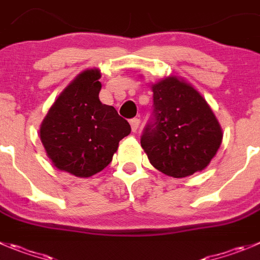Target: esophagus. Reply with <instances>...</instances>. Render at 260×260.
Wrapping results in <instances>:
<instances>
[{
    "label": "esophagus",
    "mask_w": 260,
    "mask_h": 260,
    "mask_svg": "<svg viewBox=\"0 0 260 260\" xmlns=\"http://www.w3.org/2000/svg\"><path fill=\"white\" fill-rule=\"evenodd\" d=\"M131 128H132L133 132H137L138 127H140V119L138 118H133L131 119Z\"/></svg>",
    "instance_id": "esophagus-1"
}]
</instances>
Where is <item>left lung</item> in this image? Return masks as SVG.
<instances>
[{"mask_svg":"<svg viewBox=\"0 0 260 260\" xmlns=\"http://www.w3.org/2000/svg\"><path fill=\"white\" fill-rule=\"evenodd\" d=\"M154 123L145 128L141 146L152 167L174 178L209 166L222 144L217 116L191 83L169 75L151 84Z\"/></svg>","mask_w":260,"mask_h":260,"instance_id":"obj_1","label":"left lung"}]
</instances>
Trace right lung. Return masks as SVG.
I'll return each mask as SVG.
<instances>
[{
	"mask_svg": "<svg viewBox=\"0 0 260 260\" xmlns=\"http://www.w3.org/2000/svg\"><path fill=\"white\" fill-rule=\"evenodd\" d=\"M100 70L87 69L65 87L41 123L40 137L59 171L88 178L109 166L131 133L113 106L101 104Z\"/></svg>",
	"mask_w": 260,
	"mask_h": 260,
	"instance_id": "obj_1",
	"label": "right lung"
}]
</instances>
